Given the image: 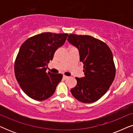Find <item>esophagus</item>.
Returning <instances> with one entry per match:
<instances>
[{
	"mask_svg": "<svg viewBox=\"0 0 133 133\" xmlns=\"http://www.w3.org/2000/svg\"><path fill=\"white\" fill-rule=\"evenodd\" d=\"M63 79H64L65 80H66V79H68L69 77H68V76H65V75H63Z\"/></svg>",
	"mask_w": 133,
	"mask_h": 133,
	"instance_id": "esophagus-1",
	"label": "esophagus"
}]
</instances>
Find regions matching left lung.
<instances>
[{"label":"left lung","instance_id":"1","mask_svg":"<svg viewBox=\"0 0 133 133\" xmlns=\"http://www.w3.org/2000/svg\"><path fill=\"white\" fill-rule=\"evenodd\" d=\"M67 40L79 50L85 72V77H76L77 85L71 92L81 102H94L106 93L115 78L111 51L103 41L90 36L71 34Z\"/></svg>","mask_w":133,"mask_h":133}]
</instances>
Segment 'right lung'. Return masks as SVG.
<instances>
[{"mask_svg":"<svg viewBox=\"0 0 133 133\" xmlns=\"http://www.w3.org/2000/svg\"><path fill=\"white\" fill-rule=\"evenodd\" d=\"M68 35L43 32L28 38L21 45L14 63V73L22 90L31 99L42 101L55 92L63 75L46 72V66Z\"/></svg>","mask_w":133,"mask_h":133,"instance_id":"add662e5","label":"right lung"}]
</instances>
